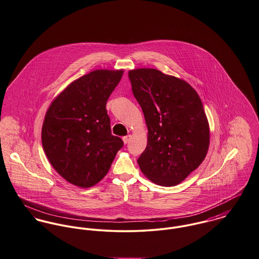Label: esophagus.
Returning <instances> with one entry per match:
<instances>
[{
  "mask_svg": "<svg viewBox=\"0 0 259 259\" xmlns=\"http://www.w3.org/2000/svg\"><path fill=\"white\" fill-rule=\"evenodd\" d=\"M130 140H131V136L128 135V136H126V137H123L122 138V141H123V143L124 144H126L128 141H130Z\"/></svg>",
  "mask_w": 259,
  "mask_h": 259,
  "instance_id": "esophagus-1",
  "label": "esophagus"
}]
</instances>
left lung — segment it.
<instances>
[{"mask_svg": "<svg viewBox=\"0 0 259 259\" xmlns=\"http://www.w3.org/2000/svg\"><path fill=\"white\" fill-rule=\"evenodd\" d=\"M128 77L148 130L138 159L141 172L157 185L175 186L199 167L209 149L202 101L186 81L157 69H134Z\"/></svg>", "mask_w": 259, "mask_h": 259, "instance_id": "obj_1", "label": "left lung"}]
</instances>
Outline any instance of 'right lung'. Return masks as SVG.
<instances>
[{
    "label": "right lung",
    "mask_w": 259,
    "mask_h": 259,
    "mask_svg": "<svg viewBox=\"0 0 259 259\" xmlns=\"http://www.w3.org/2000/svg\"><path fill=\"white\" fill-rule=\"evenodd\" d=\"M123 70H95L73 81L50 104L41 130L52 167L71 184L89 188L108 173L123 142L112 135L106 104Z\"/></svg>",
    "instance_id": "add662e5"
}]
</instances>
